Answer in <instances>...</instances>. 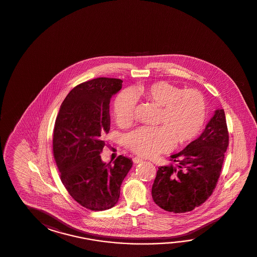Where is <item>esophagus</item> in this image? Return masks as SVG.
I'll return each mask as SVG.
<instances>
[{
  "label": "esophagus",
  "instance_id": "1",
  "mask_svg": "<svg viewBox=\"0 0 257 257\" xmlns=\"http://www.w3.org/2000/svg\"><path fill=\"white\" fill-rule=\"evenodd\" d=\"M144 161L142 158H140V157H134L133 158V163L134 164H140V163H142V162Z\"/></svg>",
  "mask_w": 257,
  "mask_h": 257
}]
</instances>
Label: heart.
<instances>
[{"label":"heart","mask_w":257,"mask_h":257,"mask_svg":"<svg viewBox=\"0 0 257 257\" xmlns=\"http://www.w3.org/2000/svg\"><path fill=\"white\" fill-rule=\"evenodd\" d=\"M161 108L157 127H140L125 137V144L136 155L151 157L165 153L178 145L191 143L203 128L206 117L203 96L194 90H184L173 84L159 81L139 85L133 93L121 92L113 105L114 121L119 126H127L134 120L135 97Z\"/></svg>","instance_id":"obj_1"}]
</instances>
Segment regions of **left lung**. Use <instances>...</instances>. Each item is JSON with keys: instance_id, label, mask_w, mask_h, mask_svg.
Instances as JSON below:
<instances>
[{"instance_id": "1", "label": "left lung", "mask_w": 257, "mask_h": 257, "mask_svg": "<svg viewBox=\"0 0 257 257\" xmlns=\"http://www.w3.org/2000/svg\"><path fill=\"white\" fill-rule=\"evenodd\" d=\"M228 146L225 112L215 110L203 133L171 161L179 164L158 167L152 197L162 209L185 213L200 206L215 190Z\"/></svg>"}]
</instances>
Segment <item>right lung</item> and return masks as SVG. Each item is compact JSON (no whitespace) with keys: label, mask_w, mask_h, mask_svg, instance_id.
I'll return each instance as SVG.
<instances>
[{"label":"right lung","mask_w":257,"mask_h":257,"mask_svg":"<svg viewBox=\"0 0 257 257\" xmlns=\"http://www.w3.org/2000/svg\"><path fill=\"white\" fill-rule=\"evenodd\" d=\"M122 82L98 78L79 84L62 102L55 120L53 151L61 181L76 202L92 211L116 204L133 164L123 155L106 164L100 155L110 130V100Z\"/></svg>","instance_id":"add662e5"}]
</instances>
